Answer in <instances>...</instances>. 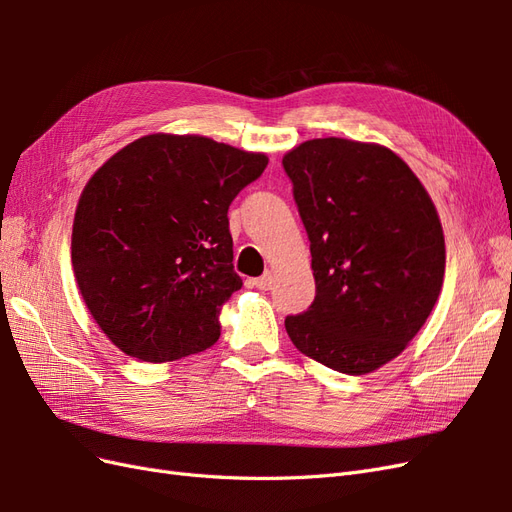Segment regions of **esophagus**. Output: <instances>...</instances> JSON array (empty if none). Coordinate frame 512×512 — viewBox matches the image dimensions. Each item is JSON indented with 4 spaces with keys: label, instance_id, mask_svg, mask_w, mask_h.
I'll list each match as a JSON object with an SVG mask.
<instances>
[{
    "label": "esophagus",
    "instance_id": "obj_1",
    "mask_svg": "<svg viewBox=\"0 0 512 512\" xmlns=\"http://www.w3.org/2000/svg\"><path fill=\"white\" fill-rule=\"evenodd\" d=\"M271 284H273V275L271 273H265V275L256 277V280H252V286H256L260 290H269Z\"/></svg>",
    "mask_w": 512,
    "mask_h": 512
}]
</instances>
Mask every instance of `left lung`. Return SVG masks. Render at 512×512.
Segmentation results:
<instances>
[{
	"label": "left lung",
	"mask_w": 512,
	"mask_h": 512,
	"mask_svg": "<svg viewBox=\"0 0 512 512\" xmlns=\"http://www.w3.org/2000/svg\"><path fill=\"white\" fill-rule=\"evenodd\" d=\"M282 164L316 280L314 303L286 316V331L339 374H369L401 354L438 301V211L410 166L376 143L314 138Z\"/></svg>",
	"instance_id": "left-lung-1"
}]
</instances>
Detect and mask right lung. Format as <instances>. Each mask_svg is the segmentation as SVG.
Instances as JSON below:
<instances>
[{"label": "right lung", "instance_id": "1", "mask_svg": "<svg viewBox=\"0 0 512 512\" xmlns=\"http://www.w3.org/2000/svg\"><path fill=\"white\" fill-rule=\"evenodd\" d=\"M269 160L205 136L149 134L85 185L72 269L91 316L147 363L203 352L243 286L232 267L228 207Z\"/></svg>", "mask_w": 512, "mask_h": 512}]
</instances>
